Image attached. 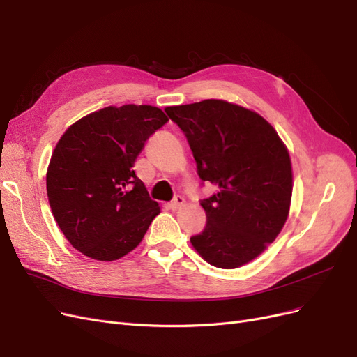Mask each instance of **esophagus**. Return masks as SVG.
Instances as JSON below:
<instances>
[{
  "mask_svg": "<svg viewBox=\"0 0 357 357\" xmlns=\"http://www.w3.org/2000/svg\"><path fill=\"white\" fill-rule=\"evenodd\" d=\"M183 205H185V198L180 197V195H177L174 199L171 201V208L172 210H178V208L183 207Z\"/></svg>",
  "mask_w": 357,
  "mask_h": 357,
  "instance_id": "34e87169",
  "label": "esophagus"
}]
</instances>
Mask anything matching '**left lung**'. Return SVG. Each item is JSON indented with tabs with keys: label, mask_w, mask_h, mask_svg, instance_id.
I'll use <instances>...</instances> for the list:
<instances>
[{
	"label": "left lung",
	"mask_w": 357,
	"mask_h": 357,
	"mask_svg": "<svg viewBox=\"0 0 357 357\" xmlns=\"http://www.w3.org/2000/svg\"><path fill=\"white\" fill-rule=\"evenodd\" d=\"M185 132L198 176L219 192L202 199L207 223L190 236L210 265L234 269L253 261L287 220L294 176L287 147L265 119L223 100L167 107Z\"/></svg>",
	"instance_id": "left-lung-1"
}]
</instances>
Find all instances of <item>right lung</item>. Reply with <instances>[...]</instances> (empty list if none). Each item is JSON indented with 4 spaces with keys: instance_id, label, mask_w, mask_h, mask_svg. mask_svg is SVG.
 Listing matches in <instances>:
<instances>
[{
    "instance_id": "add662e5",
    "label": "right lung",
    "mask_w": 357,
    "mask_h": 357,
    "mask_svg": "<svg viewBox=\"0 0 357 357\" xmlns=\"http://www.w3.org/2000/svg\"><path fill=\"white\" fill-rule=\"evenodd\" d=\"M167 122L153 105H110L61 137L46 174L47 197L61 231L84 256L123 257L160 213L132 168L149 137Z\"/></svg>"
}]
</instances>
